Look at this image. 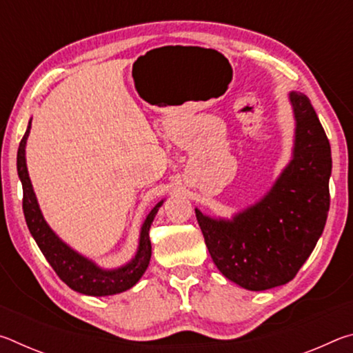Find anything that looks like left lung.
I'll return each mask as SVG.
<instances>
[{"label": "left lung", "mask_w": 353, "mask_h": 353, "mask_svg": "<svg viewBox=\"0 0 353 353\" xmlns=\"http://www.w3.org/2000/svg\"><path fill=\"white\" fill-rule=\"evenodd\" d=\"M296 119L292 159L272 188L232 219L194 208L218 270L250 291L296 277L324 230L330 208L332 151L324 128L303 93L290 92Z\"/></svg>", "instance_id": "left-lung-1"}]
</instances>
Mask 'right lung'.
I'll use <instances>...</instances> for the list:
<instances>
[{"label": "right lung", "mask_w": 353, "mask_h": 353, "mask_svg": "<svg viewBox=\"0 0 353 353\" xmlns=\"http://www.w3.org/2000/svg\"><path fill=\"white\" fill-rule=\"evenodd\" d=\"M31 130V121L20 141L19 152H17V171L23 185V213L28 224V229L34 236L35 243L40 248L41 254L50 263L52 270L61 277L62 282L67 283L71 290L87 296H112L123 292L139 282L151 260V240H149V229L162 207L163 201H160L151 212L148 213L145 223L141 225L140 243L137 254L128 265L117 270H103L97 263L88 260L87 256L76 252L68 244H65L59 238L50 225L46 224L43 214L40 212L37 198L32 190L31 179L28 174L26 166V140Z\"/></svg>", "instance_id": "right-lung-1"}]
</instances>
